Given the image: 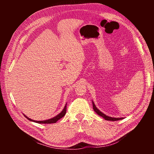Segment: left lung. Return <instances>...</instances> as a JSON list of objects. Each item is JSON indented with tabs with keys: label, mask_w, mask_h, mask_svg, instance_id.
Masks as SVG:
<instances>
[{
	"label": "left lung",
	"mask_w": 154,
	"mask_h": 154,
	"mask_svg": "<svg viewBox=\"0 0 154 154\" xmlns=\"http://www.w3.org/2000/svg\"><path fill=\"white\" fill-rule=\"evenodd\" d=\"M93 103V110L95 111L96 113L98 114V115H99L100 116H102L103 119H105L106 120H110V121H116V120H122L124 118H114V117H110L109 116H106V114H104V113H103L102 112H100V110H99L96 107L95 104H94L93 101H92Z\"/></svg>",
	"instance_id": "8db88e82"
}]
</instances>
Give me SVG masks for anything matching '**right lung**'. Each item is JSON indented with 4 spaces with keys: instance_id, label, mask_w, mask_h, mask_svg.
<instances>
[{
    "instance_id": "1",
    "label": "right lung",
    "mask_w": 154,
    "mask_h": 154,
    "mask_svg": "<svg viewBox=\"0 0 154 154\" xmlns=\"http://www.w3.org/2000/svg\"><path fill=\"white\" fill-rule=\"evenodd\" d=\"M66 106H67V104H65V107L63 108V110L61 111V112L58 114L57 116H54V118H51V119H48V120H42V121H37V120H32L31 119H30V118H28L27 116H26L25 114H24V116L27 119H28L30 121H32V122H36V123H38V124H51V123H55L57 122V121L58 120L61 119L62 117H63L65 116V114H66Z\"/></svg>"
}]
</instances>
